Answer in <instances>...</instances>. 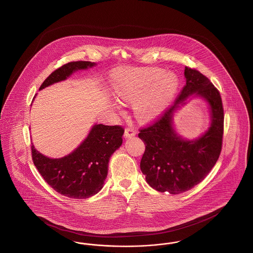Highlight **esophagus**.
Segmentation results:
<instances>
[{"label": "esophagus", "instance_id": "esophagus-1", "mask_svg": "<svg viewBox=\"0 0 253 253\" xmlns=\"http://www.w3.org/2000/svg\"><path fill=\"white\" fill-rule=\"evenodd\" d=\"M135 134H136V131L132 128H128L124 131V137L125 138H131L132 136H134Z\"/></svg>", "mask_w": 253, "mask_h": 253}]
</instances>
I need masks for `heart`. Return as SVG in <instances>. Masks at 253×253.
<instances>
[{"label":"heart","instance_id":"1","mask_svg":"<svg viewBox=\"0 0 253 253\" xmlns=\"http://www.w3.org/2000/svg\"><path fill=\"white\" fill-rule=\"evenodd\" d=\"M180 80L173 72L162 69H129L118 71L112 87L119 101L133 102L135 117L152 122L161 117L174 100ZM115 105L119 106L116 102Z\"/></svg>","mask_w":253,"mask_h":253}]
</instances>
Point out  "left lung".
Here are the masks:
<instances>
[{"label": "left lung", "mask_w": 253, "mask_h": 253, "mask_svg": "<svg viewBox=\"0 0 253 253\" xmlns=\"http://www.w3.org/2000/svg\"><path fill=\"white\" fill-rule=\"evenodd\" d=\"M186 84L178 99L162 117L138 137L146 150L140 162L146 181L159 192L178 195L190 190L211 171L222 147V101L218 90L200 71L185 67ZM206 101L211 112V126L195 140L184 139L174 130L172 118L192 98Z\"/></svg>", "instance_id": "left-lung-1"}]
</instances>
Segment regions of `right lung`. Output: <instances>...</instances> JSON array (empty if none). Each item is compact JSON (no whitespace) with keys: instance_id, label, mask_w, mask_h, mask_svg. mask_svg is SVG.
<instances>
[{"instance_id":"obj_1","label":"right lung","mask_w":253,"mask_h":253,"mask_svg":"<svg viewBox=\"0 0 253 253\" xmlns=\"http://www.w3.org/2000/svg\"><path fill=\"white\" fill-rule=\"evenodd\" d=\"M96 66V63L89 61L68 63L53 71L43 82L40 90L67 80L77 71ZM123 133L121 126L95 123L84 140L61 158L47 157L32 144L33 161L43 179L56 192L71 199H87L103 187L110 157L122 146Z\"/></svg>"}]
</instances>
